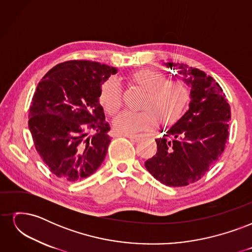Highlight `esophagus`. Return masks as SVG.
I'll list each match as a JSON object with an SVG mask.
<instances>
[{
  "instance_id": "esophagus-1",
  "label": "esophagus",
  "mask_w": 252,
  "mask_h": 252,
  "mask_svg": "<svg viewBox=\"0 0 252 252\" xmlns=\"http://www.w3.org/2000/svg\"><path fill=\"white\" fill-rule=\"evenodd\" d=\"M123 136H126V138H128L129 140H131L132 142H140L142 140V136L138 135V134H126V135H123Z\"/></svg>"
}]
</instances>
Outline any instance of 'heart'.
<instances>
[{"label": "heart", "instance_id": "b5f03b06", "mask_svg": "<svg viewBox=\"0 0 252 252\" xmlns=\"http://www.w3.org/2000/svg\"><path fill=\"white\" fill-rule=\"evenodd\" d=\"M130 81L146 91V95L142 111L124 110L114 119L113 127L119 134L151 130L158 123L171 126L182 118L190 100V88L185 81L167 80L165 73L151 68L133 72ZM100 103L109 114L120 109L122 89L116 78H109L102 84Z\"/></svg>", "mask_w": 252, "mask_h": 252}]
</instances>
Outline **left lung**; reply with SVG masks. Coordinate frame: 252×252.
<instances>
[{"label":"left lung","mask_w":252,"mask_h":252,"mask_svg":"<svg viewBox=\"0 0 252 252\" xmlns=\"http://www.w3.org/2000/svg\"><path fill=\"white\" fill-rule=\"evenodd\" d=\"M164 65L178 70L188 84L189 108L162 138L156 139L157 154L145 162V167L163 184L181 187L199 181L223 154L230 106L222 88L204 71L184 64Z\"/></svg>","instance_id":"1"}]
</instances>
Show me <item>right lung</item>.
<instances>
[{
    "mask_svg": "<svg viewBox=\"0 0 252 252\" xmlns=\"http://www.w3.org/2000/svg\"><path fill=\"white\" fill-rule=\"evenodd\" d=\"M117 72V68L96 62L68 61L51 68L37 84L28 127L37 154L57 177L79 181L103 163L110 127L100 91Z\"/></svg>",
    "mask_w": 252,
    "mask_h": 252,
    "instance_id": "right-lung-1",
    "label": "right lung"
}]
</instances>
